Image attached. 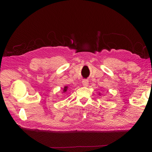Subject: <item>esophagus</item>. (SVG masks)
I'll return each instance as SVG.
<instances>
[{
	"label": "esophagus",
	"instance_id": "esophagus-1",
	"mask_svg": "<svg viewBox=\"0 0 152 152\" xmlns=\"http://www.w3.org/2000/svg\"><path fill=\"white\" fill-rule=\"evenodd\" d=\"M82 82V84H83V86H88V80L84 79Z\"/></svg>",
	"mask_w": 152,
	"mask_h": 152
}]
</instances>
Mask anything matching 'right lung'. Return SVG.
Returning a JSON list of instances; mask_svg holds the SVG:
<instances>
[{"instance_id":"obj_1","label":"right lung","mask_w":152,"mask_h":152,"mask_svg":"<svg viewBox=\"0 0 152 152\" xmlns=\"http://www.w3.org/2000/svg\"><path fill=\"white\" fill-rule=\"evenodd\" d=\"M67 88H68V87H67V86H66V87H64V92H66V91H67Z\"/></svg>"}]
</instances>
